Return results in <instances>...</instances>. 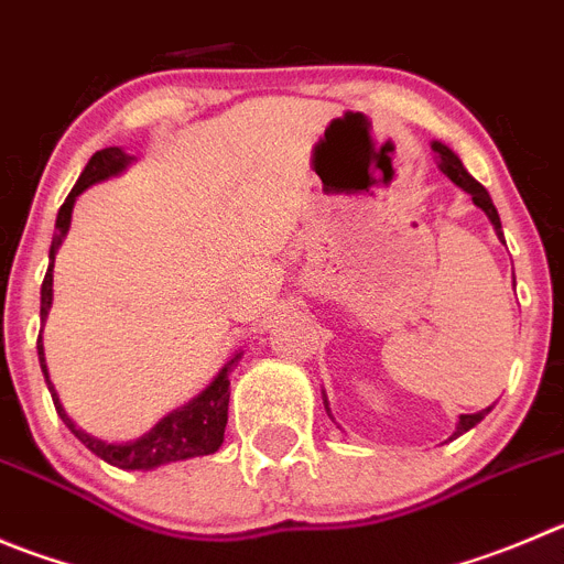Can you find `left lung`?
Segmentation results:
<instances>
[{"label": "left lung", "mask_w": 564, "mask_h": 564, "mask_svg": "<svg viewBox=\"0 0 564 564\" xmlns=\"http://www.w3.org/2000/svg\"><path fill=\"white\" fill-rule=\"evenodd\" d=\"M431 150L436 152V163H440V170L445 172V175H448L451 181H454L456 186L462 188V192H467V194H470V197H473V203H476L478 208H481L484 214H487V217H489V223H492V228H496V234L501 236V239H503V230H501V217H498V208H496V205H492V197H489V192H487V188H484L481 183H478L476 177H473L470 172H467L465 166H462L459 155H456V152L451 150V147H445V144H442V141H434V144H431ZM325 409H328V401H325ZM489 409H492V406L481 409V412H476V414H462V417H459V423H456V431H454V436H451V440H456V436H459V434H465V431H470L473 425H478V423H481V420L487 417V414H489Z\"/></svg>", "instance_id": "8db88e82"}]
</instances>
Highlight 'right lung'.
Segmentation results:
<instances>
[{
  "label": "right lung",
  "instance_id": "obj_1",
  "mask_svg": "<svg viewBox=\"0 0 564 564\" xmlns=\"http://www.w3.org/2000/svg\"><path fill=\"white\" fill-rule=\"evenodd\" d=\"M133 161V155L122 150V147H105V150L94 152L91 161L86 163L83 175L77 177L75 188L68 192L66 203L61 205L55 219V236H52L50 247V270H46L44 283H41V319H46L52 306V267H55V252L61 247V241L66 239L68 225H72V208H75L77 194L86 192L88 186L99 181H108V177L124 172ZM241 359V354H236L228 365L219 370V376L203 389V392L188 401L186 406L170 412L161 423H155V429L147 431L144 436L133 442H124V445H113V442H102L97 436L86 434L75 420L68 417L66 409H63L61 398H57L55 387L50 381V370H46L44 359V341L39 334V361L41 372L46 378V387H50L52 401H55L57 417L66 423V429L77 436V440L86 445L91 454H97L99 459H105L108 465L122 467V470H152V467L170 465V462L192 459V456H208L214 451H219L225 440V425H228V401H230V378L228 372L234 370L236 361Z\"/></svg>",
  "mask_w": 564,
  "mask_h": 564
}]
</instances>
